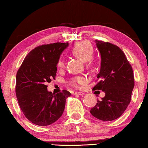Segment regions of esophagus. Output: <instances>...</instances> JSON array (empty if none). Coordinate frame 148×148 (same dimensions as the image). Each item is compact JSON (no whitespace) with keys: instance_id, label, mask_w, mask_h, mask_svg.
<instances>
[{"instance_id":"1","label":"esophagus","mask_w":148,"mask_h":148,"mask_svg":"<svg viewBox=\"0 0 148 148\" xmlns=\"http://www.w3.org/2000/svg\"><path fill=\"white\" fill-rule=\"evenodd\" d=\"M75 95H84V93L81 92V91H75Z\"/></svg>"}]
</instances>
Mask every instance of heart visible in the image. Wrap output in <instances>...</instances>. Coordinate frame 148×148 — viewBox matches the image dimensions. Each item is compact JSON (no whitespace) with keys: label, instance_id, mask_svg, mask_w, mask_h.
I'll return each instance as SVG.
<instances>
[{"label":"heart","instance_id":"b5f03b06","mask_svg":"<svg viewBox=\"0 0 148 148\" xmlns=\"http://www.w3.org/2000/svg\"><path fill=\"white\" fill-rule=\"evenodd\" d=\"M72 53L84 62L88 61V64H91V58L93 55V49L91 45L88 41L78 42L75 44L72 49ZM64 61L62 57L58 59L57 62V66L62 68L64 66ZM86 78L83 76L76 77L70 81V83L76 88H79L80 85L85 84Z\"/></svg>","mask_w":148,"mask_h":148}]
</instances>
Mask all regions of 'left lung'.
Instances as JSON below:
<instances>
[{
	"mask_svg": "<svg viewBox=\"0 0 148 148\" xmlns=\"http://www.w3.org/2000/svg\"><path fill=\"white\" fill-rule=\"evenodd\" d=\"M101 55L99 80L93 89L102 90L105 95L91 108L92 115L103 121L120 117L131 100L134 87L132 68L121 49L108 42L95 41Z\"/></svg>",
	"mask_w": 148,
	"mask_h": 148,
	"instance_id": "obj_1",
	"label": "left lung"
}]
</instances>
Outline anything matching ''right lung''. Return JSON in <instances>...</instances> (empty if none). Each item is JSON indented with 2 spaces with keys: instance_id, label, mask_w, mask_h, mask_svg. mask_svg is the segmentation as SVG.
<instances>
[{
  "instance_id": "add662e5",
  "label": "right lung",
  "mask_w": 148,
  "mask_h": 148,
  "mask_svg": "<svg viewBox=\"0 0 148 148\" xmlns=\"http://www.w3.org/2000/svg\"><path fill=\"white\" fill-rule=\"evenodd\" d=\"M69 43L43 45L33 49L23 60L16 74V92L25 116L38 126L57 121L64 112L66 100L71 93L62 90L53 93L47 84L55 79L57 62Z\"/></svg>"
}]
</instances>
